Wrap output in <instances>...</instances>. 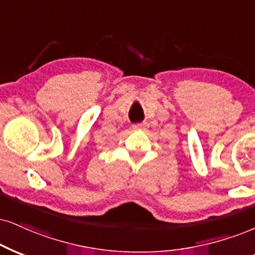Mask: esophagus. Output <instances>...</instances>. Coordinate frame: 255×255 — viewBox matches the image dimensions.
<instances>
[{
  "mask_svg": "<svg viewBox=\"0 0 255 255\" xmlns=\"http://www.w3.org/2000/svg\"><path fill=\"white\" fill-rule=\"evenodd\" d=\"M147 127L146 123H139V124H133L132 128L133 130H144Z\"/></svg>",
  "mask_w": 255,
  "mask_h": 255,
  "instance_id": "obj_1",
  "label": "esophagus"
}]
</instances>
